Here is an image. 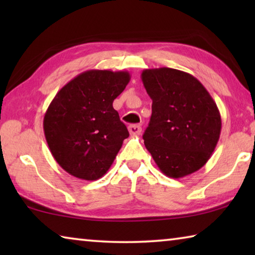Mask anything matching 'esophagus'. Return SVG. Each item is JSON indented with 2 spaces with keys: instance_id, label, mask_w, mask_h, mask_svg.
<instances>
[{
  "instance_id": "1",
  "label": "esophagus",
  "mask_w": 255,
  "mask_h": 255,
  "mask_svg": "<svg viewBox=\"0 0 255 255\" xmlns=\"http://www.w3.org/2000/svg\"><path fill=\"white\" fill-rule=\"evenodd\" d=\"M128 130L130 132V135H139L141 132V127L138 126V125H130L128 127Z\"/></svg>"
}]
</instances>
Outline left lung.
I'll return each instance as SVG.
<instances>
[{
  "label": "left lung",
  "mask_w": 255,
  "mask_h": 255,
  "mask_svg": "<svg viewBox=\"0 0 255 255\" xmlns=\"http://www.w3.org/2000/svg\"><path fill=\"white\" fill-rule=\"evenodd\" d=\"M141 81L153 101L144 144L158 169L173 179L201 169L221 135L214 99L195 76L174 68L145 70Z\"/></svg>",
  "instance_id": "8db88e82"
}]
</instances>
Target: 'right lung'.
<instances>
[{"mask_svg": "<svg viewBox=\"0 0 255 255\" xmlns=\"http://www.w3.org/2000/svg\"><path fill=\"white\" fill-rule=\"evenodd\" d=\"M130 81L126 71L81 73L56 94L44 131L56 162L77 179L94 181L110 169L129 136L112 102Z\"/></svg>", "mask_w": 255, "mask_h": 255, "instance_id": "add662e5", "label": "right lung"}]
</instances>
